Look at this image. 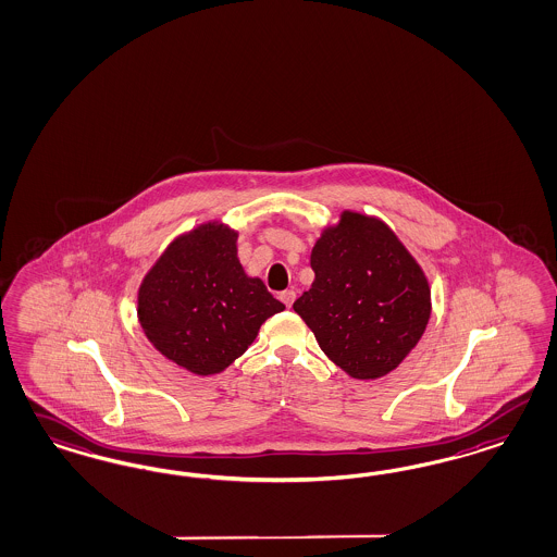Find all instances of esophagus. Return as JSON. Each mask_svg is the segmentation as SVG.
<instances>
[{"mask_svg": "<svg viewBox=\"0 0 557 557\" xmlns=\"http://www.w3.org/2000/svg\"><path fill=\"white\" fill-rule=\"evenodd\" d=\"M280 300H282L286 307H292V305H294V300H296V292H294V289H284V292H280Z\"/></svg>", "mask_w": 557, "mask_h": 557, "instance_id": "obj_1", "label": "esophagus"}]
</instances>
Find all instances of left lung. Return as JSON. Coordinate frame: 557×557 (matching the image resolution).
<instances>
[{
    "label": "left lung",
    "instance_id": "8db88e82",
    "mask_svg": "<svg viewBox=\"0 0 557 557\" xmlns=\"http://www.w3.org/2000/svg\"><path fill=\"white\" fill-rule=\"evenodd\" d=\"M314 282L294 310L331 362L349 376L381 379L404 362L430 319L422 268L384 222L344 211L317 240Z\"/></svg>",
    "mask_w": 557,
    "mask_h": 557
}]
</instances>
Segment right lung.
<instances>
[{"label": "right lung", "mask_w": 557, "mask_h": 557, "mask_svg": "<svg viewBox=\"0 0 557 557\" xmlns=\"http://www.w3.org/2000/svg\"><path fill=\"white\" fill-rule=\"evenodd\" d=\"M238 234L203 224L178 236L144 277L137 317L153 347L193 374H218L255 342L259 326L282 312L259 277L236 257Z\"/></svg>", "instance_id": "obj_1"}]
</instances>
